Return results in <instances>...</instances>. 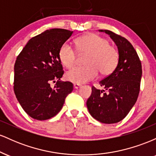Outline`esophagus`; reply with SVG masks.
Wrapping results in <instances>:
<instances>
[{"mask_svg": "<svg viewBox=\"0 0 156 156\" xmlns=\"http://www.w3.org/2000/svg\"><path fill=\"white\" fill-rule=\"evenodd\" d=\"M73 87H74L75 89H78L81 87V85H80V84H78V83H74L73 84Z\"/></svg>", "mask_w": 156, "mask_h": 156, "instance_id": "esophagus-1", "label": "esophagus"}]
</instances>
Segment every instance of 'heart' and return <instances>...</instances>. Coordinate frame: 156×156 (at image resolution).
<instances>
[{
  "label": "heart",
  "mask_w": 156,
  "mask_h": 156,
  "mask_svg": "<svg viewBox=\"0 0 156 156\" xmlns=\"http://www.w3.org/2000/svg\"><path fill=\"white\" fill-rule=\"evenodd\" d=\"M76 50L80 54H87L84 60L86 66L74 67L65 74L66 79L75 83H84L96 78L98 71L101 75L112 73L119 62V52L108 44L104 37L96 34L78 37L76 40ZM58 57L62 65L71 67L76 59V51L70 44L65 42L61 46Z\"/></svg>",
  "instance_id": "obj_1"
}]
</instances>
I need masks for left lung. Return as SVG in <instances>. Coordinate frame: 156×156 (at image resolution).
Instances as JSON below:
<instances>
[{"mask_svg": "<svg viewBox=\"0 0 156 156\" xmlns=\"http://www.w3.org/2000/svg\"><path fill=\"white\" fill-rule=\"evenodd\" d=\"M110 36L119 52V62L112 74L100 81L104 89L92 88L87 105L92 117L105 124L122 120L137 101L142 69L136 51L125 37L108 30H99Z\"/></svg>", "mask_w": 156, "mask_h": 156, "instance_id": "obj_1", "label": "left lung"}]
</instances>
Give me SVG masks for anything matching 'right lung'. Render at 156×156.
Wrapping results in <instances>:
<instances>
[{
    "label": "right lung",
    "mask_w": 156,
    "mask_h": 156,
    "mask_svg": "<svg viewBox=\"0 0 156 156\" xmlns=\"http://www.w3.org/2000/svg\"><path fill=\"white\" fill-rule=\"evenodd\" d=\"M71 31L53 28L30 39L15 64L14 92L28 115L46 120L60 112L73 85L60 80L64 74L58 57L61 46ZM51 83H55L53 87Z\"/></svg>",
    "instance_id": "1"
}]
</instances>
